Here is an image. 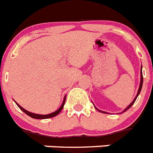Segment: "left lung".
<instances>
[{
    "label": "left lung",
    "mask_w": 153,
    "mask_h": 153,
    "mask_svg": "<svg viewBox=\"0 0 153 153\" xmlns=\"http://www.w3.org/2000/svg\"><path fill=\"white\" fill-rule=\"evenodd\" d=\"M142 67H141V80H140V85H139V91H138V93H137V94H136V97H135V99H134V100H133V101L131 103V104H129L128 106L127 107V108H125V110L123 111L122 112H125L127 110H128L129 108H131V106H132L133 105V104H134V103H135V100H136L137 99V97H138V96H139V94H140V92H141V90H142V83H143V76H142ZM96 109L97 111H99L100 112H102V113H105V114H107V112H105V111H100L99 110V109H97V108H96ZM122 112H121V113H122ZM121 113H119V114H121Z\"/></svg>",
    "instance_id": "obj_1"
}]
</instances>
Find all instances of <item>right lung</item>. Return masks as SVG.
I'll use <instances>...</instances> for the list:
<instances>
[{
  "label": "right lung",
  "mask_w": 153,
  "mask_h": 153,
  "mask_svg": "<svg viewBox=\"0 0 153 153\" xmlns=\"http://www.w3.org/2000/svg\"><path fill=\"white\" fill-rule=\"evenodd\" d=\"M65 100H66V96H65V97H64L63 101H62V105L60 106V108H59L57 111H56L53 112V113H51V114H34V113H32V112H29V111H26L25 109H24V108H22V107H21L20 105H19L18 104H17V103L16 104H17V105L18 106V108H20L22 111L25 112L26 114H28V116H30V117H32V118H36V119H46V118H50V117H55V116H56L57 114H59V112H60L61 111H62V108H63L64 104H65Z\"/></svg>",
  "instance_id": "obj_1"
}]
</instances>
